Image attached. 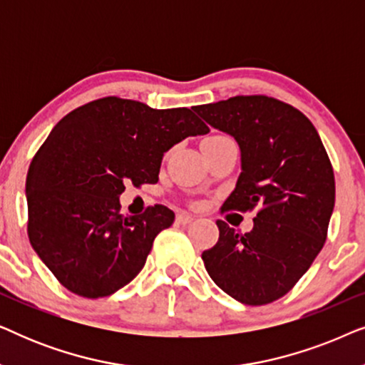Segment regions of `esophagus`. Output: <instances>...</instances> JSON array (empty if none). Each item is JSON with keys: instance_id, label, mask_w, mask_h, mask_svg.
<instances>
[{"instance_id": "esophagus-1", "label": "esophagus", "mask_w": 365, "mask_h": 365, "mask_svg": "<svg viewBox=\"0 0 365 365\" xmlns=\"http://www.w3.org/2000/svg\"><path fill=\"white\" fill-rule=\"evenodd\" d=\"M192 216H189V214H178V217H176V222L178 224H184V226H186V224H189V222H192Z\"/></svg>"}]
</instances>
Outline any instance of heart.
Listing matches in <instances>:
<instances>
[{"instance_id":"b5f03b06","label":"heart","mask_w":365,"mask_h":365,"mask_svg":"<svg viewBox=\"0 0 365 365\" xmlns=\"http://www.w3.org/2000/svg\"><path fill=\"white\" fill-rule=\"evenodd\" d=\"M221 139H229V138L224 136V134H214V136H209L204 139V141H221Z\"/></svg>"}]
</instances>
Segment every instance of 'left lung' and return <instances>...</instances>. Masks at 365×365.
I'll return each mask as SVG.
<instances>
[{
	"label": "left lung",
	"instance_id": "obj_1",
	"mask_svg": "<svg viewBox=\"0 0 365 365\" xmlns=\"http://www.w3.org/2000/svg\"><path fill=\"white\" fill-rule=\"evenodd\" d=\"M241 148L242 173L222 212L256 209L254 227L237 232L216 222V246L202 252L224 292L247 304L274 302L296 286L327 239L336 181L314 124L291 104L252 94L194 106Z\"/></svg>",
	"mask_w": 365,
	"mask_h": 365
}]
</instances>
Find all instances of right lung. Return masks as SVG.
<instances>
[{"label":"right lung","instance_id":"right-lung-1","mask_svg":"<svg viewBox=\"0 0 365 365\" xmlns=\"http://www.w3.org/2000/svg\"><path fill=\"white\" fill-rule=\"evenodd\" d=\"M206 133L191 109L118 96L83 104L53 128L28 171V237L61 286L98 299L138 276L174 212L156 204L121 216L124 184L158 182L164 153Z\"/></svg>","mask_w":365,"mask_h":365}]
</instances>
